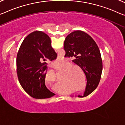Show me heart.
Returning <instances> with one entry per match:
<instances>
[{"label":"heart","mask_w":125,"mask_h":125,"mask_svg":"<svg viewBox=\"0 0 125 125\" xmlns=\"http://www.w3.org/2000/svg\"><path fill=\"white\" fill-rule=\"evenodd\" d=\"M60 59H57L55 60V62H60ZM73 67L74 65L72 63L68 62L66 68H62L63 70H67L65 71L66 73L65 74L64 77L62 78V80L71 83H75L76 82V80L79 78V75L77 73L82 74V70L76 67H74L73 68ZM50 75L55 76V73L53 72H49L47 74V77H49Z\"/></svg>","instance_id":"b5f03b06"}]
</instances>
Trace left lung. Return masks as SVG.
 <instances>
[{"label":"left lung","instance_id":"obj_1","mask_svg":"<svg viewBox=\"0 0 125 125\" xmlns=\"http://www.w3.org/2000/svg\"><path fill=\"white\" fill-rule=\"evenodd\" d=\"M65 56L74 57L72 61L82 69L87 78L84 96L95 90L100 81L102 60L99 48L89 34L82 31H75L69 34L64 43ZM84 96L78 95V97Z\"/></svg>","mask_w":125,"mask_h":125}]
</instances>
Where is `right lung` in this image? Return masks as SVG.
I'll return each instance as SVG.
<instances>
[{"mask_svg": "<svg viewBox=\"0 0 125 125\" xmlns=\"http://www.w3.org/2000/svg\"><path fill=\"white\" fill-rule=\"evenodd\" d=\"M57 57L49 36L37 31L24 38L17 56V72L23 89L36 99L50 98L55 94L45 85L47 61Z\"/></svg>", "mask_w": 125, "mask_h": 125, "instance_id": "1", "label": "right lung"}]
</instances>
